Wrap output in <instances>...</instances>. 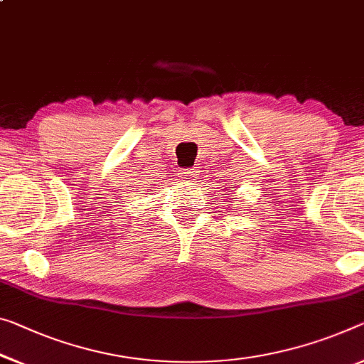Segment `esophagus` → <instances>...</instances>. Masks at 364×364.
<instances>
[{"instance_id": "esophagus-1", "label": "esophagus", "mask_w": 364, "mask_h": 364, "mask_svg": "<svg viewBox=\"0 0 364 364\" xmlns=\"http://www.w3.org/2000/svg\"><path fill=\"white\" fill-rule=\"evenodd\" d=\"M178 177L183 178V181H190V178H193L197 176V169H181L177 172Z\"/></svg>"}]
</instances>
